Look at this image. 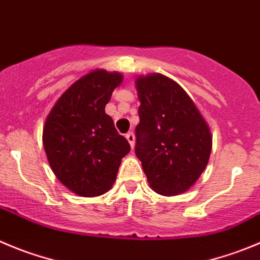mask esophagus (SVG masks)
<instances>
[{
    "label": "esophagus",
    "instance_id": "34e87169",
    "mask_svg": "<svg viewBox=\"0 0 260 260\" xmlns=\"http://www.w3.org/2000/svg\"><path fill=\"white\" fill-rule=\"evenodd\" d=\"M126 139H127V142L130 143V145H132V148H134V144H135V135L134 133L130 132L126 134Z\"/></svg>",
    "mask_w": 260,
    "mask_h": 260
}]
</instances>
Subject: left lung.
I'll use <instances>...</instances> for the list:
<instances>
[{
    "mask_svg": "<svg viewBox=\"0 0 260 260\" xmlns=\"http://www.w3.org/2000/svg\"><path fill=\"white\" fill-rule=\"evenodd\" d=\"M140 122L135 154L150 187L171 197L185 192L207 167L212 137L186 91L171 79L152 74L137 79Z\"/></svg>",
    "mask_w": 260,
    "mask_h": 260,
    "instance_id": "left-lung-1",
    "label": "left lung"
}]
</instances>
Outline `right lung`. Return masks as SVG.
Instances as JSON below:
<instances>
[{
    "label": "right lung",
    "instance_id": "1",
    "mask_svg": "<svg viewBox=\"0 0 260 260\" xmlns=\"http://www.w3.org/2000/svg\"><path fill=\"white\" fill-rule=\"evenodd\" d=\"M122 81L118 73L91 71L56 102L43 128L52 171L80 197H98L112 187L130 144L117 133L105 107Z\"/></svg>",
    "mask_w": 260,
    "mask_h": 260
}]
</instances>
